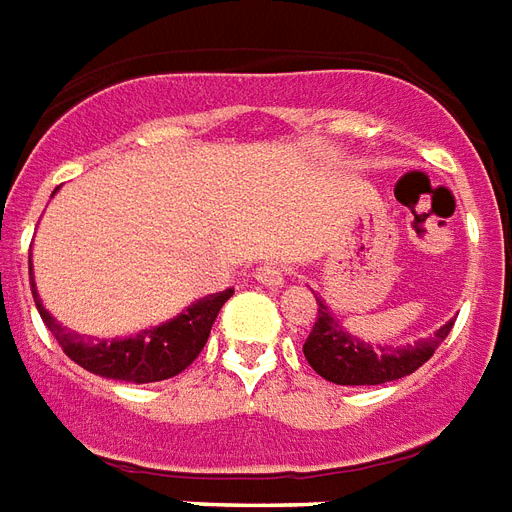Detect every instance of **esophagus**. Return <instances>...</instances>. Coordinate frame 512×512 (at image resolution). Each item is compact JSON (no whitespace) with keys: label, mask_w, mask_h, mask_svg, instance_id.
<instances>
[{"label":"esophagus","mask_w":512,"mask_h":512,"mask_svg":"<svg viewBox=\"0 0 512 512\" xmlns=\"http://www.w3.org/2000/svg\"><path fill=\"white\" fill-rule=\"evenodd\" d=\"M255 279L265 287H282L284 284V271L279 265H260L255 271Z\"/></svg>","instance_id":"34e87169"}]
</instances>
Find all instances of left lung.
Here are the masks:
<instances>
[{"mask_svg": "<svg viewBox=\"0 0 512 512\" xmlns=\"http://www.w3.org/2000/svg\"><path fill=\"white\" fill-rule=\"evenodd\" d=\"M314 298L319 306L317 322L303 343V354L319 376L341 386H376L411 376L413 370H419L435 354L440 341H446V335L454 327V319H451L432 335L408 346H397V349L373 346L370 341H362L349 330H343L325 300L319 295Z\"/></svg>", "mask_w": 512, "mask_h": 512, "instance_id": "obj_1", "label": "left lung"}]
</instances>
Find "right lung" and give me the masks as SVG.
Returning <instances> with one entry per match:
<instances>
[{"label":"right lung","instance_id":"right-lung-1","mask_svg":"<svg viewBox=\"0 0 512 512\" xmlns=\"http://www.w3.org/2000/svg\"><path fill=\"white\" fill-rule=\"evenodd\" d=\"M31 295L37 303L39 317L48 325L50 333L56 335V341L61 343L69 360L101 378H115L128 384H152V381L179 376L201 354L206 338L212 333L214 319L233 290L214 292L209 298L195 300L169 322L150 327V330H139L131 338H91V335L85 338L69 327L58 325L56 317H50V311L39 300L34 276H31Z\"/></svg>","mask_w":512,"mask_h":512}]
</instances>
